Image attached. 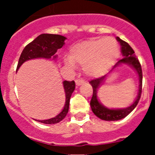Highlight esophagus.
Here are the masks:
<instances>
[{"label": "esophagus", "instance_id": "obj_1", "mask_svg": "<svg viewBox=\"0 0 155 155\" xmlns=\"http://www.w3.org/2000/svg\"><path fill=\"white\" fill-rule=\"evenodd\" d=\"M75 83H76V85L77 86H80L81 84H83L84 83V81L83 79H77L75 81Z\"/></svg>", "mask_w": 155, "mask_h": 155}]
</instances>
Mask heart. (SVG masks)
Segmentation results:
<instances>
[{"mask_svg":"<svg viewBox=\"0 0 155 155\" xmlns=\"http://www.w3.org/2000/svg\"><path fill=\"white\" fill-rule=\"evenodd\" d=\"M120 55L119 46L112 38L92 39L74 44L71 47L66 64L82 65L87 76H102L113 68Z\"/></svg>","mask_w":155,"mask_h":155,"instance_id":"1","label":"heart"}]
</instances>
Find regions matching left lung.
<instances>
[{"label":"left lung","instance_id":"obj_1","mask_svg":"<svg viewBox=\"0 0 155 155\" xmlns=\"http://www.w3.org/2000/svg\"><path fill=\"white\" fill-rule=\"evenodd\" d=\"M116 40L120 42V46H121V53L123 56V59L115 64V66L111 70L109 74L113 73V71H116V69L118 67L122 65H127L130 66L132 69L135 71L138 76V80H139V87H138V92L136 98L134 100L133 104H131L130 106L127 108H123V109H109L106 107L104 105H102L100 102L99 99L98 97V90L101 85L102 84L103 82L106 80V78L108 75L100 78L94 79L89 82L91 85L93 87V95L92 98L90 102V105H91V110L94 113V114L98 117L99 119L105 121H117V120H122V119L125 118L126 116H128L130 113L135 109V107L137 105L139 102L140 95H141L142 91V78H143V75H142V70L141 66L140 64L138 59L135 57L134 51L131 46L126 42L125 41L122 40L120 37H116Z\"/></svg>","mask_w":155,"mask_h":155}]
</instances>
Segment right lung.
<instances>
[{"instance_id":"add662e5","label":"right lung","mask_w":155,"mask_h":155,"mask_svg":"<svg viewBox=\"0 0 155 155\" xmlns=\"http://www.w3.org/2000/svg\"><path fill=\"white\" fill-rule=\"evenodd\" d=\"M66 39H67L66 37L61 35H54V34L39 35L24 48L19 58L17 71L25 62L29 60L39 58L48 59L53 61L57 60V50L62 48V46L65 44L64 41ZM63 86L65 92V104L62 111L55 117L44 120H35L36 121L45 124H55L65 118L69 110L70 98L75 89V82L74 81H64Z\"/></svg>"}]
</instances>
